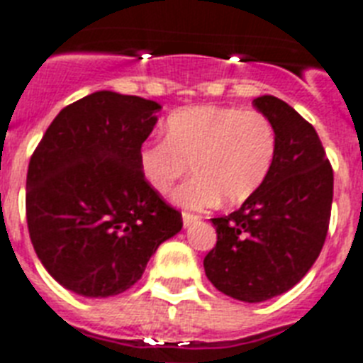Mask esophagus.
Returning a JSON list of instances; mask_svg holds the SVG:
<instances>
[{
	"label": "esophagus",
	"instance_id": "obj_1",
	"mask_svg": "<svg viewBox=\"0 0 363 363\" xmlns=\"http://www.w3.org/2000/svg\"><path fill=\"white\" fill-rule=\"evenodd\" d=\"M197 220H199V216H196V214H190V212H182V225H184V228H190L191 223H196Z\"/></svg>",
	"mask_w": 363,
	"mask_h": 363
}]
</instances>
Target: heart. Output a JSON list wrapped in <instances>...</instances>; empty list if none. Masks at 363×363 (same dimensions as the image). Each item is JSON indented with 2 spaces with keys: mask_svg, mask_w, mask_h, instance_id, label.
Instances as JSON below:
<instances>
[{
  "mask_svg": "<svg viewBox=\"0 0 363 363\" xmlns=\"http://www.w3.org/2000/svg\"><path fill=\"white\" fill-rule=\"evenodd\" d=\"M166 138L147 140L138 151L140 172L156 191L196 172L173 191V201L208 208L238 205L261 188L274 164L278 138L272 121L257 110L228 106H188L166 119Z\"/></svg>",
  "mask_w": 363,
  "mask_h": 363,
  "instance_id": "1",
  "label": "heart"
}]
</instances>
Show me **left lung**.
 Instances as JSON below:
<instances>
[{
	"label": "left lung",
	"mask_w": 363,
	"mask_h": 363,
	"mask_svg": "<svg viewBox=\"0 0 363 363\" xmlns=\"http://www.w3.org/2000/svg\"><path fill=\"white\" fill-rule=\"evenodd\" d=\"M253 106L276 128L274 164L242 207L212 218L218 240L203 261L218 291L250 304L287 293L313 267L334 197V172L313 126L272 95Z\"/></svg>",
	"instance_id": "8db88e82"
}]
</instances>
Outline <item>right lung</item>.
I'll use <instances>...</instances> for the list:
<instances>
[{"instance_id":"add662e5","label":"right lung","mask_w":363,"mask_h":363,"mask_svg":"<svg viewBox=\"0 0 363 363\" xmlns=\"http://www.w3.org/2000/svg\"><path fill=\"white\" fill-rule=\"evenodd\" d=\"M160 110L141 96L91 93L59 111L29 160V237L50 276L72 293H125L182 229L181 212L147 184L138 164Z\"/></svg>"}]
</instances>
